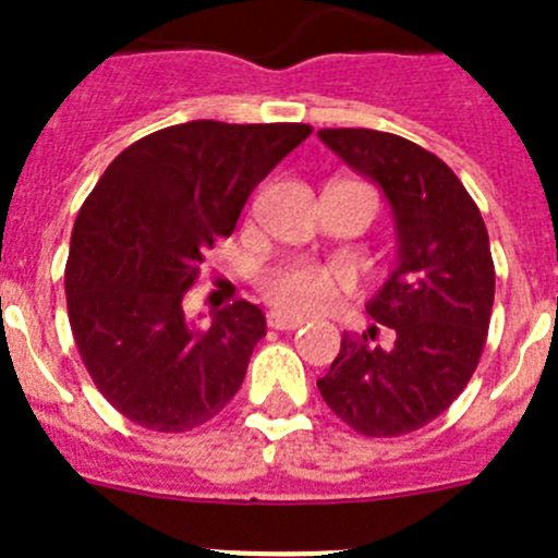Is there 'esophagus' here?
<instances>
[{"instance_id":"esophagus-1","label":"esophagus","mask_w":558,"mask_h":558,"mask_svg":"<svg viewBox=\"0 0 558 558\" xmlns=\"http://www.w3.org/2000/svg\"><path fill=\"white\" fill-rule=\"evenodd\" d=\"M305 325V319H299V316H288L282 311H270L268 313V328L274 330H296Z\"/></svg>"}]
</instances>
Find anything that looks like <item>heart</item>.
I'll return each instance as SVG.
<instances>
[{
	"instance_id": "1",
	"label": "heart",
	"mask_w": 558,
	"mask_h": 558,
	"mask_svg": "<svg viewBox=\"0 0 558 558\" xmlns=\"http://www.w3.org/2000/svg\"><path fill=\"white\" fill-rule=\"evenodd\" d=\"M353 288V274L342 265L290 259L268 268L259 279L262 296L270 305L296 316L328 311L336 299Z\"/></svg>"
}]
</instances>
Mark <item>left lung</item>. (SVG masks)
<instances>
[{
    "instance_id": "1",
    "label": "left lung",
    "mask_w": 558,
    "mask_h": 558,
    "mask_svg": "<svg viewBox=\"0 0 558 558\" xmlns=\"http://www.w3.org/2000/svg\"><path fill=\"white\" fill-rule=\"evenodd\" d=\"M319 140L385 191L399 265L367 302L388 344L344 333L322 399L362 436H404L445 413L476 371L490 328L496 270L485 219L439 156L396 133L325 128Z\"/></svg>"
}]
</instances>
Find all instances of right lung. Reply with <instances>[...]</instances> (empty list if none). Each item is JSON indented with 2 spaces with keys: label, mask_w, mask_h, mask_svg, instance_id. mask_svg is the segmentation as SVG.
<instances>
[{
  "label": "right lung",
  "mask_w": 558,
  "mask_h": 558,
  "mask_svg": "<svg viewBox=\"0 0 558 558\" xmlns=\"http://www.w3.org/2000/svg\"><path fill=\"white\" fill-rule=\"evenodd\" d=\"M311 124H170L108 165L82 205L64 268L73 339L124 418L156 434L205 425L236 396L265 313L239 299L191 325L182 307L205 251Z\"/></svg>",
  "instance_id": "obj_1"
}]
</instances>
